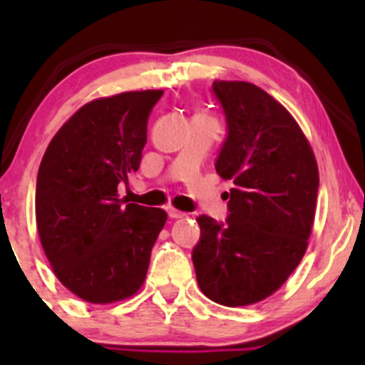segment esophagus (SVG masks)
I'll return each mask as SVG.
<instances>
[{
	"instance_id": "1",
	"label": "esophagus",
	"mask_w": 365,
	"mask_h": 365,
	"mask_svg": "<svg viewBox=\"0 0 365 365\" xmlns=\"http://www.w3.org/2000/svg\"><path fill=\"white\" fill-rule=\"evenodd\" d=\"M168 215L171 217V219H182V217H185V213L180 212V210H176V208H171V206H169V208H168Z\"/></svg>"
}]
</instances>
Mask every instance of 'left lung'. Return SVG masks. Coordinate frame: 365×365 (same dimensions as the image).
Returning <instances> with one entry per match:
<instances>
[{
  "label": "left lung",
  "mask_w": 365,
  "mask_h": 365,
  "mask_svg": "<svg viewBox=\"0 0 365 365\" xmlns=\"http://www.w3.org/2000/svg\"><path fill=\"white\" fill-rule=\"evenodd\" d=\"M212 91L226 118L215 171L235 187L226 220L196 219L192 263L201 292L237 307L270 297L300 263L319 176L304 132L267 91L244 81H215Z\"/></svg>",
  "instance_id": "1"
}]
</instances>
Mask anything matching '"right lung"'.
Listing matches in <instances>:
<instances>
[{
    "label": "right lung",
    "mask_w": 365,
    "mask_h": 365,
    "mask_svg": "<svg viewBox=\"0 0 365 365\" xmlns=\"http://www.w3.org/2000/svg\"><path fill=\"white\" fill-rule=\"evenodd\" d=\"M160 90L83 106L47 146L36 176V227L61 284L90 304L134 295L164 227V210L128 203L118 185L138 171Z\"/></svg>",
    "instance_id": "1"
}]
</instances>
